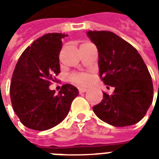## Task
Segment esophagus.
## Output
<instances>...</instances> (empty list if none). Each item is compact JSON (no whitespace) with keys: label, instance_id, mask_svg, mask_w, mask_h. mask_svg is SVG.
Wrapping results in <instances>:
<instances>
[{"label":"esophagus","instance_id":"esophagus-1","mask_svg":"<svg viewBox=\"0 0 159 159\" xmlns=\"http://www.w3.org/2000/svg\"><path fill=\"white\" fill-rule=\"evenodd\" d=\"M87 91H88V89H86V88H81V89H79V93H86Z\"/></svg>","mask_w":159,"mask_h":159}]
</instances>
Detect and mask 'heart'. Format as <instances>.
Returning <instances> with one entry per match:
<instances>
[{
	"label": "heart",
	"mask_w": 159,
	"mask_h": 159,
	"mask_svg": "<svg viewBox=\"0 0 159 159\" xmlns=\"http://www.w3.org/2000/svg\"><path fill=\"white\" fill-rule=\"evenodd\" d=\"M70 80L74 83L80 85H86L91 80V76L88 73H80V74H73L70 76Z\"/></svg>",
	"instance_id": "obj_1"
}]
</instances>
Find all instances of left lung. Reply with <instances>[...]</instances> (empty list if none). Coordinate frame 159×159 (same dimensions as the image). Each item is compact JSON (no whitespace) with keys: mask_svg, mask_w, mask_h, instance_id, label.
<instances>
[{"mask_svg":"<svg viewBox=\"0 0 159 159\" xmlns=\"http://www.w3.org/2000/svg\"><path fill=\"white\" fill-rule=\"evenodd\" d=\"M99 52V72L104 83L114 87L111 95L93 107L105 123L115 127L135 124L142 119L152 102V81L143 59L129 42L115 33L87 32Z\"/></svg>","mask_w":159,"mask_h":159,"instance_id":"8db88e82","label":"left lung"}]
</instances>
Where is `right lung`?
<instances>
[{
    "label": "right lung",
    "instance_id": "right-lung-1",
    "mask_svg": "<svg viewBox=\"0 0 159 159\" xmlns=\"http://www.w3.org/2000/svg\"><path fill=\"white\" fill-rule=\"evenodd\" d=\"M67 35L48 33L24 51L17 62L10 85L12 108L20 122L31 129L43 131L58 125L69 113L78 89L71 84L58 94L49 89L52 76L60 72L59 54Z\"/></svg>",
    "mask_w": 159,
    "mask_h": 159
}]
</instances>
